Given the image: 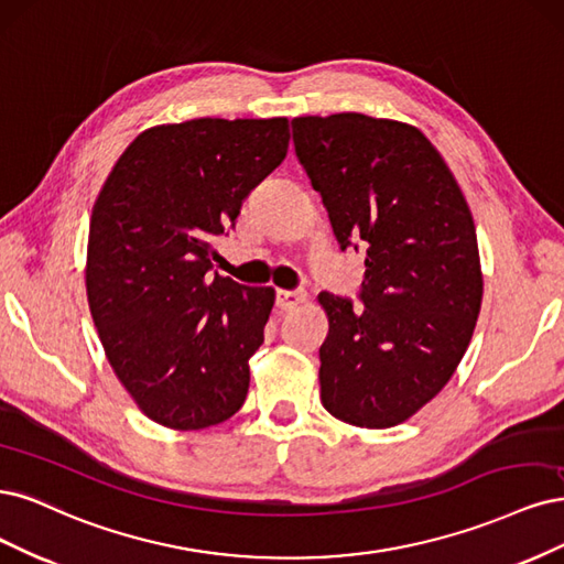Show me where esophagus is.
<instances>
[{
	"mask_svg": "<svg viewBox=\"0 0 564 564\" xmlns=\"http://www.w3.org/2000/svg\"><path fill=\"white\" fill-rule=\"evenodd\" d=\"M306 300L304 293L300 290H276V306L281 312H293L295 306H300Z\"/></svg>",
	"mask_w": 564,
	"mask_h": 564,
	"instance_id": "obj_1",
	"label": "esophagus"
}]
</instances>
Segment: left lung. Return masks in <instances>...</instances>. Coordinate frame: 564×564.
I'll list each match as a JSON object with an SVG mask.
<instances>
[{
    "mask_svg": "<svg viewBox=\"0 0 564 564\" xmlns=\"http://www.w3.org/2000/svg\"><path fill=\"white\" fill-rule=\"evenodd\" d=\"M295 154L341 250H366L354 306L321 293V403L389 429L438 395L474 337L482 271L474 215L429 138L358 112L293 119Z\"/></svg>",
    "mask_w": 564,
    "mask_h": 564,
    "instance_id": "left-lung-1",
    "label": "left lung"
}]
</instances>
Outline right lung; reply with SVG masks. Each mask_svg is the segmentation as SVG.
Returning a JSON list of instances; mask_svg holds the SVG:
<instances>
[{
  "label": "right lung",
  "mask_w": 564,
  "mask_h": 564,
  "mask_svg": "<svg viewBox=\"0 0 564 564\" xmlns=\"http://www.w3.org/2000/svg\"><path fill=\"white\" fill-rule=\"evenodd\" d=\"M288 119H192L140 133L94 204L86 295L107 360L152 422L198 431L246 401L274 288L213 269V239L288 154Z\"/></svg>",
  "instance_id": "right-lung-1"
}]
</instances>
